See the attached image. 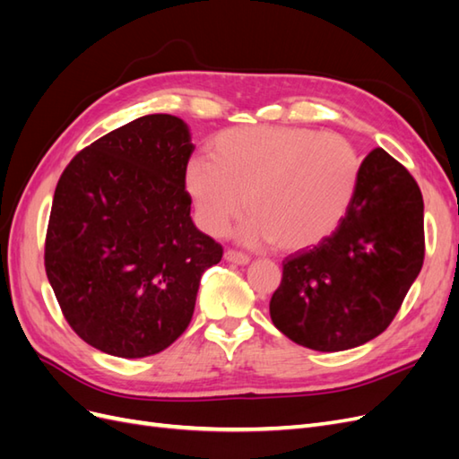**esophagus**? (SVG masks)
<instances>
[{
	"label": "esophagus",
	"instance_id": "obj_1",
	"mask_svg": "<svg viewBox=\"0 0 459 459\" xmlns=\"http://www.w3.org/2000/svg\"><path fill=\"white\" fill-rule=\"evenodd\" d=\"M224 258L228 260V262H233V264H239V266H245V264H248L251 262V258H248L247 255H243V253H239V251H226V255H224Z\"/></svg>",
	"mask_w": 459,
	"mask_h": 459
}]
</instances>
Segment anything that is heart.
Listing matches in <instances>:
<instances>
[{"label": "heart", "instance_id": "b5f03b06", "mask_svg": "<svg viewBox=\"0 0 459 459\" xmlns=\"http://www.w3.org/2000/svg\"><path fill=\"white\" fill-rule=\"evenodd\" d=\"M354 145L339 134L293 126L220 132L211 159L191 160L186 187L201 228L224 235L247 204V241H273L285 251L317 245L337 230L359 178Z\"/></svg>", "mask_w": 459, "mask_h": 459}]
</instances>
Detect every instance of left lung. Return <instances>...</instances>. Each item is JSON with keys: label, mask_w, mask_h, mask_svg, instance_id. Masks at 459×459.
<instances>
[{"label": "left lung", "mask_w": 459, "mask_h": 459, "mask_svg": "<svg viewBox=\"0 0 459 459\" xmlns=\"http://www.w3.org/2000/svg\"><path fill=\"white\" fill-rule=\"evenodd\" d=\"M423 256L420 186L385 149H373L339 228L285 258L270 300L272 322L312 351L354 349L391 325Z\"/></svg>", "instance_id": "obj_1"}]
</instances>
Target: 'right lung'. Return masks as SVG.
<instances>
[{"instance_id": "right-lung-1", "label": "right lung", "mask_w": 459, "mask_h": 459, "mask_svg": "<svg viewBox=\"0 0 459 459\" xmlns=\"http://www.w3.org/2000/svg\"><path fill=\"white\" fill-rule=\"evenodd\" d=\"M195 145L172 115L135 118L82 149L55 187L46 273L93 349L145 358L187 329L201 275L224 248L191 220Z\"/></svg>"}]
</instances>
